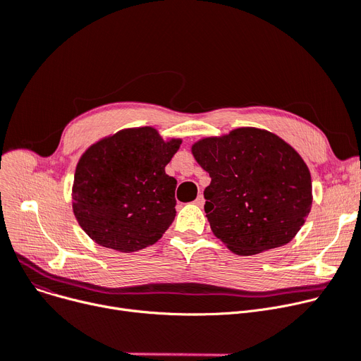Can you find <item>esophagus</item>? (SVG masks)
Returning a JSON list of instances; mask_svg holds the SVG:
<instances>
[{
  "mask_svg": "<svg viewBox=\"0 0 361 361\" xmlns=\"http://www.w3.org/2000/svg\"><path fill=\"white\" fill-rule=\"evenodd\" d=\"M204 202H205V200H204V197L200 194V195L197 197V200H195V204H197L198 207H202V205H204Z\"/></svg>",
  "mask_w": 361,
  "mask_h": 361,
  "instance_id": "1",
  "label": "esophagus"
}]
</instances>
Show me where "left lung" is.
Masks as SVG:
<instances>
[{
    "mask_svg": "<svg viewBox=\"0 0 361 361\" xmlns=\"http://www.w3.org/2000/svg\"><path fill=\"white\" fill-rule=\"evenodd\" d=\"M208 172L204 209L211 230L238 255L288 243L312 207L310 172L291 145L272 133L238 128L192 145Z\"/></svg>",
    "mask_w": 361,
    "mask_h": 361,
    "instance_id": "obj_1",
    "label": "left lung"
}]
</instances>
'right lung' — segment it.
Returning a JSON list of instances; mask_svg holds the SVG:
<instances>
[{
  "mask_svg": "<svg viewBox=\"0 0 361 361\" xmlns=\"http://www.w3.org/2000/svg\"><path fill=\"white\" fill-rule=\"evenodd\" d=\"M180 140L163 141L150 126L93 144L77 164L73 209L99 245L135 252L156 243L176 216V179L164 167Z\"/></svg>",
  "mask_w": 361,
  "mask_h": 361,
  "instance_id": "add662e5",
  "label": "right lung"
}]
</instances>
